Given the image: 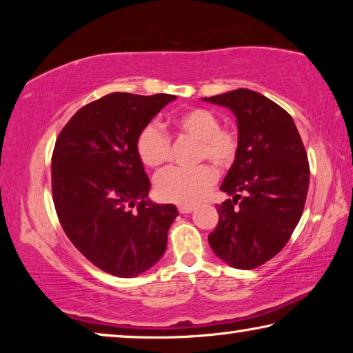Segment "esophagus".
<instances>
[{"label": "esophagus", "mask_w": 353, "mask_h": 353, "mask_svg": "<svg viewBox=\"0 0 353 353\" xmlns=\"http://www.w3.org/2000/svg\"><path fill=\"white\" fill-rule=\"evenodd\" d=\"M177 210H179V213H191L194 210V207L193 205H179Z\"/></svg>", "instance_id": "esophagus-1"}]
</instances>
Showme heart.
I'll return each mask as SVG.
<instances>
[{
  "label": "heart",
  "mask_w": 353,
  "mask_h": 353,
  "mask_svg": "<svg viewBox=\"0 0 353 353\" xmlns=\"http://www.w3.org/2000/svg\"><path fill=\"white\" fill-rule=\"evenodd\" d=\"M174 126L183 135L198 140L196 160L210 162L219 170L235 163L240 152V135L235 129L221 126L219 117L205 107H193L174 118ZM137 154L148 168L159 170L171 157V139L159 123H148L137 137ZM216 181L210 165L194 168H170L155 179V193L162 201L193 205L208 193Z\"/></svg>",
  "instance_id": "1"
}]
</instances>
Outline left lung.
<instances>
[{
    "label": "left lung",
    "mask_w": 353,
    "mask_h": 353,
    "mask_svg": "<svg viewBox=\"0 0 353 353\" xmlns=\"http://www.w3.org/2000/svg\"><path fill=\"white\" fill-rule=\"evenodd\" d=\"M204 101L229 107L240 135V152L221 185L234 199L216 205L208 243L230 266L254 270L285 248L302 216L307 151L290 113L260 93L238 88Z\"/></svg>",
    "instance_id": "1"
}]
</instances>
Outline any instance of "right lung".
<instances>
[{
    "label": "right lung",
    "mask_w": 353,
    "mask_h": 353,
    "mask_svg": "<svg viewBox=\"0 0 353 353\" xmlns=\"http://www.w3.org/2000/svg\"><path fill=\"white\" fill-rule=\"evenodd\" d=\"M174 99L166 93L105 94L77 110L56 140L51 187L57 218L74 248L112 276H139L165 254L177 208L148 199L151 182L137 137Z\"/></svg>",
    "instance_id": "obj_1"
}]
</instances>
